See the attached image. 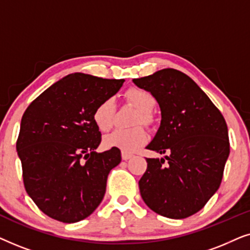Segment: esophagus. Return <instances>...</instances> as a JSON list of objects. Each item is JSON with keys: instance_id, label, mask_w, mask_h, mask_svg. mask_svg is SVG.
Returning <instances> with one entry per match:
<instances>
[{"instance_id": "obj_1", "label": "esophagus", "mask_w": 250, "mask_h": 250, "mask_svg": "<svg viewBox=\"0 0 250 250\" xmlns=\"http://www.w3.org/2000/svg\"><path fill=\"white\" fill-rule=\"evenodd\" d=\"M133 155H131V153H127V152H122V158L123 160H128L129 158H132Z\"/></svg>"}]
</instances>
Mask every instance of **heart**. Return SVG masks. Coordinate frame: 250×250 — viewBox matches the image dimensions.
Masks as SVG:
<instances>
[{
	"label": "heart",
	"instance_id": "heart-1",
	"mask_svg": "<svg viewBox=\"0 0 250 250\" xmlns=\"http://www.w3.org/2000/svg\"><path fill=\"white\" fill-rule=\"evenodd\" d=\"M125 99L129 104L138 109L139 114L135 117V125H150L152 123L151 111L156 105L153 95L142 88L133 87L125 93ZM116 104L114 99L109 98L100 102L93 112V121L101 132H108L115 124ZM148 134L142 127L132 129H116L104 140L107 148H117L124 152H132L139 146L145 145Z\"/></svg>",
	"mask_w": 250,
	"mask_h": 250
}]
</instances>
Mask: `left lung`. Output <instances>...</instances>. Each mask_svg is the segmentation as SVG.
<instances>
[{
	"instance_id": "left-lung-1",
	"label": "left lung",
	"mask_w": 250,
	"mask_h": 250,
	"mask_svg": "<svg viewBox=\"0 0 250 250\" xmlns=\"http://www.w3.org/2000/svg\"><path fill=\"white\" fill-rule=\"evenodd\" d=\"M133 83L158 102L162 121L146 149L166 153L169 162L146 158L139 181L142 199L162 216H191L220 188L230 155L225 119L207 94L176 69L158 70Z\"/></svg>"
}]
</instances>
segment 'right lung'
<instances>
[{"mask_svg":"<svg viewBox=\"0 0 250 250\" xmlns=\"http://www.w3.org/2000/svg\"><path fill=\"white\" fill-rule=\"evenodd\" d=\"M123 83L124 80L69 74L23 112L17 140L23 184L47 216L63 223L80 222L104 199L108 174L122 156L117 148L95 151L101 133L93 112Z\"/></svg>","mask_w":250,"mask_h":250,"instance_id":"1","label":"right lung"}]
</instances>
